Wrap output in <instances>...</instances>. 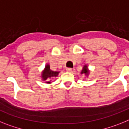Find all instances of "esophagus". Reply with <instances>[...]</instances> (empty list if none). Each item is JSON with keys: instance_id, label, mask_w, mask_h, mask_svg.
I'll return each instance as SVG.
<instances>
[{"instance_id": "1", "label": "esophagus", "mask_w": 129, "mask_h": 129, "mask_svg": "<svg viewBox=\"0 0 129 129\" xmlns=\"http://www.w3.org/2000/svg\"><path fill=\"white\" fill-rule=\"evenodd\" d=\"M66 71H68V72H72L73 69L71 68H67L66 69Z\"/></svg>"}]
</instances>
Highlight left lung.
I'll return each instance as SVG.
<instances>
[{
  "mask_svg": "<svg viewBox=\"0 0 129 129\" xmlns=\"http://www.w3.org/2000/svg\"><path fill=\"white\" fill-rule=\"evenodd\" d=\"M89 70L88 69V66H87V65H84L83 68H82V69L81 74H83V75H86V77H88V76L89 75Z\"/></svg>",
  "mask_w": 129,
  "mask_h": 129,
  "instance_id": "8db88e82",
  "label": "left lung"
}]
</instances>
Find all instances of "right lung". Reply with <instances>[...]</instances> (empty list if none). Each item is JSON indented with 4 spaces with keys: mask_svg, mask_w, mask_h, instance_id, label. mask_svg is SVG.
I'll list each match as a JSON object with an SVG mask.
<instances>
[{
    "mask_svg": "<svg viewBox=\"0 0 129 129\" xmlns=\"http://www.w3.org/2000/svg\"><path fill=\"white\" fill-rule=\"evenodd\" d=\"M60 71H54L52 70H51L50 69V65L47 64L45 67V69H43V71H42V73H41V78H42V80L43 81H45L47 79H50V78H52L53 77H56L58 75ZM51 80H50V81H47L45 82V83L47 84H51Z\"/></svg>",
    "mask_w": 129,
    "mask_h": 129,
    "instance_id": "add662e5",
    "label": "right lung"
}]
</instances>
